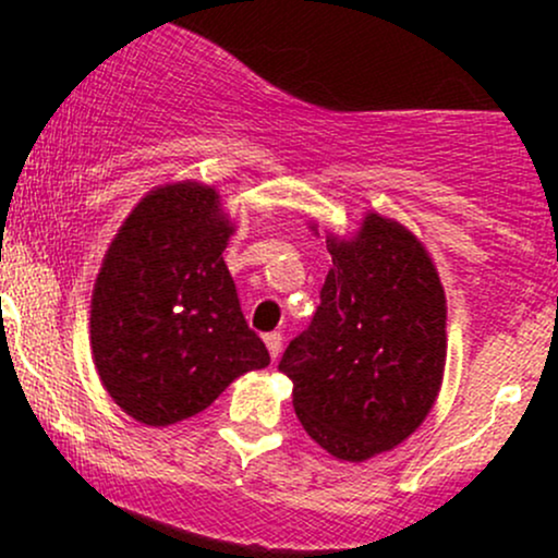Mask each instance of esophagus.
<instances>
[{
    "label": "esophagus",
    "instance_id": "esophagus-1",
    "mask_svg": "<svg viewBox=\"0 0 558 558\" xmlns=\"http://www.w3.org/2000/svg\"><path fill=\"white\" fill-rule=\"evenodd\" d=\"M265 345H267V351H270V356H272V362H275L280 356V345H283V336H280V332H267Z\"/></svg>",
    "mask_w": 558,
    "mask_h": 558
}]
</instances>
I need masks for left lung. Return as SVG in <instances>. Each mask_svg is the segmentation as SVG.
Masks as SVG:
<instances>
[{
  "label": "left lung",
  "instance_id": "left-lung-1",
  "mask_svg": "<svg viewBox=\"0 0 558 558\" xmlns=\"http://www.w3.org/2000/svg\"><path fill=\"white\" fill-rule=\"evenodd\" d=\"M325 243L332 267L315 319L278 369L310 438L341 462H367L403 444L438 399L446 293L425 243L390 217L367 213L351 239Z\"/></svg>",
  "mask_w": 558,
  "mask_h": 558
}]
</instances>
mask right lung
Listing matches in <instances>:
<instances>
[{"label":"right lung","mask_w":558,"mask_h":558,"mask_svg":"<svg viewBox=\"0 0 558 558\" xmlns=\"http://www.w3.org/2000/svg\"><path fill=\"white\" fill-rule=\"evenodd\" d=\"M233 233L215 185L165 183L131 209L101 259L92 356L112 401L141 425L194 417L235 377L270 364L222 259Z\"/></svg>","instance_id":"right-lung-1"}]
</instances>
